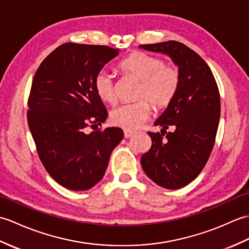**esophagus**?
Returning a JSON list of instances; mask_svg holds the SVG:
<instances>
[{"label":"esophagus","mask_w":249,"mask_h":249,"mask_svg":"<svg viewBox=\"0 0 249 249\" xmlns=\"http://www.w3.org/2000/svg\"><path fill=\"white\" fill-rule=\"evenodd\" d=\"M124 137L125 139H129V137H131L132 135H133L134 133L132 131H129V130H124Z\"/></svg>","instance_id":"esophagus-1"}]
</instances>
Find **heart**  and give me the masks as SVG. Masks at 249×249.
I'll list each match as a JSON object with an SVG mask.
<instances>
[{
    "instance_id": "b5f03b06",
    "label": "heart",
    "mask_w": 249,
    "mask_h": 249,
    "mask_svg": "<svg viewBox=\"0 0 249 249\" xmlns=\"http://www.w3.org/2000/svg\"><path fill=\"white\" fill-rule=\"evenodd\" d=\"M121 71L140 80L137 99L133 103H124L114 108L109 115L110 123L125 130L140 128L152 112L167 107L178 92L181 76L179 70L167 66L165 60L154 55L134 52L120 63ZM93 88L103 102L115 103L117 88L113 74L107 69L99 70L93 78Z\"/></svg>"
}]
</instances>
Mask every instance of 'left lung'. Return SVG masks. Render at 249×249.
Returning <instances> with one entry per match:
<instances>
[{"label": "left lung", "mask_w": 249, "mask_h": 249, "mask_svg": "<svg viewBox=\"0 0 249 249\" xmlns=\"http://www.w3.org/2000/svg\"><path fill=\"white\" fill-rule=\"evenodd\" d=\"M140 48L168 55L179 68L178 92L154 123L162 126L161 133L148 132L152 145L141 159L154 183L177 190L197 178L211 154L220 116L218 87L207 63L183 43L170 40ZM169 126L173 132L166 131Z\"/></svg>", "instance_id": "obj_1"}]
</instances>
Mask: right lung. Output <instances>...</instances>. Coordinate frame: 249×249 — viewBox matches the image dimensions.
Segmentation results:
<instances>
[{
  "instance_id": "1",
  "label": "right lung",
  "mask_w": 249,
  "mask_h": 249,
  "mask_svg": "<svg viewBox=\"0 0 249 249\" xmlns=\"http://www.w3.org/2000/svg\"><path fill=\"white\" fill-rule=\"evenodd\" d=\"M118 54V49L107 46L64 43L43 59L33 79L30 131L46 170L68 190L95 186L106 174L110 153L124 139L120 128L85 132L107 118L93 78Z\"/></svg>"
}]
</instances>
